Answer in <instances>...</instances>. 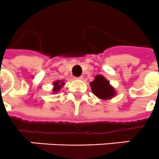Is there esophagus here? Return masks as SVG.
Wrapping results in <instances>:
<instances>
[{
    "label": "esophagus",
    "mask_w": 159,
    "mask_h": 159,
    "mask_svg": "<svg viewBox=\"0 0 159 159\" xmlns=\"http://www.w3.org/2000/svg\"><path fill=\"white\" fill-rule=\"evenodd\" d=\"M75 80H83V77H82V76H80V77H77V78H75Z\"/></svg>",
    "instance_id": "1"
}]
</instances>
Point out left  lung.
I'll return each mask as SVG.
<instances>
[{
    "instance_id": "1",
    "label": "left lung",
    "mask_w": 159,
    "mask_h": 159,
    "mask_svg": "<svg viewBox=\"0 0 159 159\" xmlns=\"http://www.w3.org/2000/svg\"><path fill=\"white\" fill-rule=\"evenodd\" d=\"M90 86L93 93L100 99H111L116 93L109 81L101 75L95 76L94 80L90 83Z\"/></svg>"
}]
</instances>
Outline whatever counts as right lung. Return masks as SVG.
I'll return each mask as SVG.
<instances>
[{"instance_id":"add662e5","label":"right lung","mask_w":159,"mask_h":159,"mask_svg":"<svg viewBox=\"0 0 159 159\" xmlns=\"http://www.w3.org/2000/svg\"><path fill=\"white\" fill-rule=\"evenodd\" d=\"M64 84H65L64 81H60V80L55 81V82L53 83V86H54V88H53L52 91L54 93L58 92V91L61 89V88L64 85Z\"/></svg>"}]
</instances>
